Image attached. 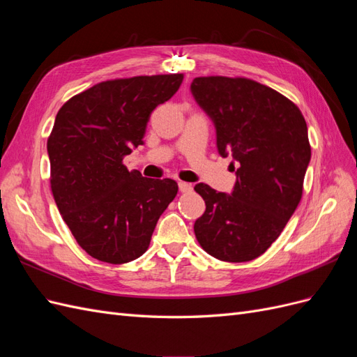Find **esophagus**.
<instances>
[{
  "label": "esophagus",
  "mask_w": 357,
  "mask_h": 357,
  "mask_svg": "<svg viewBox=\"0 0 357 357\" xmlns=\"http://www.w3.org/2000/svg\"><path fill=\"white\" fill-rule=\"evenodd\" d=\"M178 189L183 193H188V192L192 190V186L189 185V183H186V181H178Z\"/></svg>",
  "instance_id": "34e87169"
}]
</instances>
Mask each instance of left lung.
Returning <instances> with one entry per match:
<instances>
[{
	"label": "left lung",
	"instance_id": "left-lung-1",
	"mask_svg": "<svg viewBox=\"0 0 357 357\" xmlns=\"http://www.w3.org/2000/svg\"><path fill=\"white\" fill-rule=\"evenodd\" d=\"M190 89L215 126L218 150L240 164L231 195L198 183L205 211L195 222L205 252L225 262L264 255L283 232L302 198L311 158L298 105L245 77L193 79Z\"/></svg>",
	"mask_w": 357,
	"mask_h": 357
}]
</instances>
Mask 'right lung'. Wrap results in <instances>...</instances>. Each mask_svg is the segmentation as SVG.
<instances>
[{
	"label": "right lung",
	"mask_w": 357,
	"mask_h": 357,
	"mask_svg": "<svg viewBox=\"0 0 357 357\" xmlns=\"http://www.w3.org/2000/svg\"><path fill=\"white\" fill-rule=\"evenodd\" d=\"M183 74L96 83L63 104L47 138L50 189L75 241L101 262L142 256L160 214L176 198L174 180L146 178L123 158L143 144L150 114L174 95Z\"/></svg>",
	"instance_id": "1"
}]
</instances>
